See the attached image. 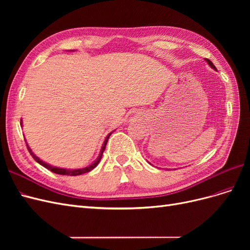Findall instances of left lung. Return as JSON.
<instances>
[{
	"mask_svg": "<svg viewBox=\"0 0 250 250\" xmlns=\"http://www.w3.org/2000/svg\"><path fill=\"white\" fill-rule=\"evenodd\" d=\"M206 60H207V62H208V64H209V65H210V66H211V67H213V69H216V67H215V65H214V64H213V62H210V60H209V59H207V58H206Z\"/></svg>",
	"mask_w": 250,
	"mask_h": 250,
	"instance_id": "8db88e82",
	"label": "left lung"
}]
</instances>
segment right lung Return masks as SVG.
<instances>
[{
  "mask_svg": "<svg viewBox=\"0 0 250 250\" xmlns=\"http://www.w3.org/2000/svg\"><path fill=\"white\" fill-rule=\"evenodd\" d=\"M111 135V133H109L107 137H106V139H105V141H104V143H103V146H102V149H101V152H100V155H99V157L97 158V161L96 162H94L92 165L90 166H88V167H85V168H83V169H75V170H70V169H62V168H57V167H52V166H50V165H48V164H46V163H43L42 161H41L39 157H37L36 155H34V153L32 152L31 151V149L29 148V146L27 145V148H28V150H29V152H30V154L32 155V157L34 158V160L39 163L40 165H42V167H44V168H47L48 170H50V171H52V172H54V173H56V174H62V175H70V176H77V175H81V174H84V173H87V172H89L90 170H93L94 168H96L97 167V165L99 164V162L101 161V158H102V155H103V152H104V150H105V147H106V144H107V141H108V139H109V137Z\"/></svg>",
  "mask_w": 250,
  "mask_h": 250,
  "instance_id": "1",
  "label": "right lung"
}]
</instances>
